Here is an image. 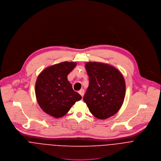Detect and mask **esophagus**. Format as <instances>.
Segmentation results:
<instances>
[{"label": "esophagus", "instance_id": "esophagus-1", "mask_svg": "<svg viewBox=\"0 0 161 161\" xmlns=\"http://www.w3.org/2000/svg\"><path fill=\"white\" fill-rule=\"evenodd\" d=\"M79 93L82 96V97H83V96L84 94V89H80L79 91Z\"/></svg>", "mask_w": 161, "mask_h": 161}]
</instances>
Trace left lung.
Segmentation results:
<instances>
[{"instance_id": "1", "label": "left lung", "mask_w": 161, "mask_h": 161, "mask_svg": "<svg viewBox=\"0 0 161 161\" xmlns=\"http://www.w3.org/2000/svg\"><path fill=\"white\" fill-rule=\"evenodd\" d=\"M85 66L89 82L84 102L94 117L108 119L119 110L124 102V77L118 70L108 64L87 62Z\"/></svg>"}]
</instances>
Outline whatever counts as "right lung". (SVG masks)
Masks as SVG:
<instances>
[{"mask_svg":"<svg viewBox=\"0 0 161 161\" xmlns=\"http://www.w3.org/2000/svg\"><path fill=\"white\" fill-rule=\"evenodd\" d=\"M76 63L62 62L43 70L36 84L37 102L46 114L55 118L65 115L81 96L74 91L67 79Z\"/></svg>","mask_w":161,"mask_h":161,"instance_id":"right-lung-1","label":"right lung"}]
</instances>
